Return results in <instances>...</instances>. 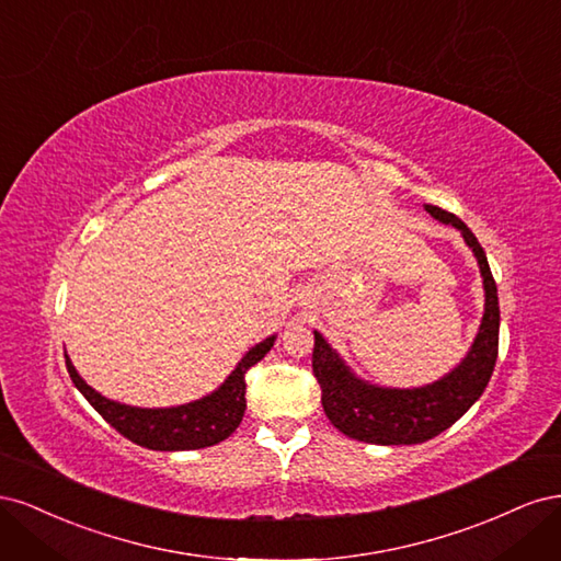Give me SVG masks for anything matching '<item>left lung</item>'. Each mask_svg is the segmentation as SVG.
Masks as SVG:
<instances>
[{
	"label": "left lung",
	"instance_id": "obj_1",
	"mask_svg": "<svg viewBox=\"0 0 561 561\" xmlns=\"http://www.w3.org/2000/svg\"><path fill=\"white\" fill-rule=\"evenodd\" d=\"M437 222L461 231L480 266L484 316L478 336L449 375L419 388H388L360 379L318 330H313V375L322 390V410L332 426L369 445H419L447 431L480 400L499 355V293L482 245L456 215L426 206Z\"/></svg>",
	"mask_w": 561,
	"mask_h": 561
}]
</instances>
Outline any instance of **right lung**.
Returning a JSON list of instances; mask_svg holds the SVG:
<instances>
[{
	"instance_id": "add662e5",
	"label": "right lung",
	"mask_w": 561,
	"mask_h": 561,
	"mask_svg": "<svg viewBox=\"0 0 561 561\" xmlns=\"http://www.w3.org/2000/svg\"><path fill=\"white\" fill-rule=\"evenodd\" d=\"M274 342L276 334H271L264 342L254 344L225 379V383L215 388L210 396L178 407H154V410L100 396L95 388L79 377L67 353L65 365L79 393L93 404V410L112 428L128 437L130 443L154 451H190L222 443V439L239 428L245 414V371L264 358Z\"/></svg>"
}]
</instances>
